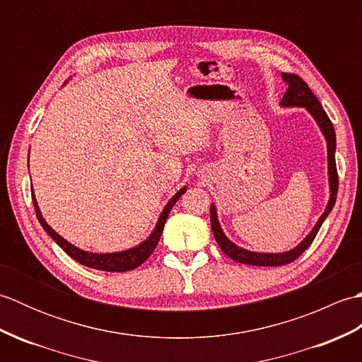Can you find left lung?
<instances>
[{
  "label": "left lung",
  "mask_w": 362,
  "mask_h": 362,
  "mask_svg": "<svg viewBox=\"0 0 362 362\" xmlns=\"http://www.w3.org/2000/svg\"><path fill=\"white\" fill-rule=\"evenodd\" d=\"M283 79L288 83V90L284 93L281 99V105L286 107H306L314 119L317 121V124L320 127L322 132L325 135L327 140V149H328V175H329V189H332V194H329V201L327 209L322 214L320 219L317 221V224L314 226L311 230V233L305 238V240L300 243L296 249H292L289 252L284 253H257V252H249L244 250L241 247H238L228 238L222 232V228L218 222L216 216V209L214 205H211L210 209V219H211V230L213 235L216 238V243L219 244L221 250L226 253L228 258H232L238 263L243 264H252V266H283V264H289L292 261L297 259L302 253L310 247L311 243L316 238L319 228L324 224L325 218L329 214V211L333 210L334 202H336V196H337V188H339V177H337V169H336V158H334V151H336V134H334V127L332 119L328 118L327 112L324 110V107L319 103V99L314 96L311 88L308 87L300 76L294 73H283Z\"/></svg>",
  "instance_id": "8db88e82"
}]
</instances>
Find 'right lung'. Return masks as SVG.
<instances>
[{
	"label": "right lung",
	"instance_id": "1",
	"mask_svg": "<svg viewBox=\"0 0 362 362\" xmlns=\"http://www.w3.org/2000/svg\"><path fill=\"white\" fill-rule=\"evenodd\" d=\"M185 191H187L185 188H182L179 193H175L171 201L166 204L163 211H161V214H160V219L157 222L156 228H153V232L148 238V240L141 243L140 245H136V247H134V249L118 252V253H91V252H86V250H81L78 247H74L73 244H70L66 240H64L62 236L54 232V230L48 224H46V221L43 219L40 210H38V205H37V201L34 197V191H30V194H33V202H34V206H35L37 219L42 224V227L45 228V232L48 233L52 238V240L56 241L60 245V247H62L73 259H76L78 263L87 266V267L98 269V271L127 272V271H132V269L143 264L144 261L151 257V253L156 250L157 244L160 241L161 232H163V227H165V222L168 219V214H169V211L173 210L174 204L179 201V197L183 193H185Z\"/></svg>",
	"mask_w": 362,
	"mask_h": 362
}]
</instances>
